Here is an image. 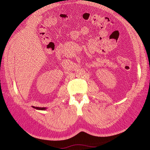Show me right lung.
Returning a JSON list of instances; mask_svg holds the SVG:
<instances>
[{
  "instance_id": "right-lung-1",
  "label": "right lung",
  "mask_w": 150,
  "mask_h": 150,
  "mask_svg": "<svg viewBox=\"0 0 150 150\" xmlns=\"http://www.w3.org/2000/svg\"><path fill=\"white\" fill-rule=\"evenodd\" d=\"M34 109H36V110H46V108H40V107H35V106H33Z\"/></svg>"
}]
</instances>
